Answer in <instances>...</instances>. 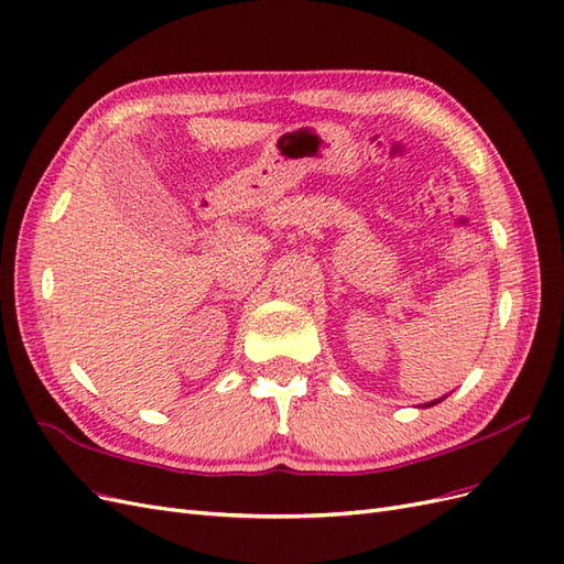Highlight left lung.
<instances>
[{
  "label": "left lung",
  "instance_id": "1",
  "mask_svg": "<svg viewBox=\"0 0 564 564\" xmlns=\"http://www.w3.org/2000/svg\"><path fill=\"white\" fill-rule=\"evenodd\" d=\"M437 402H440V400H435V402H429V404H425V406H433V404H437Z\"/></svg>",
  "mask_w": 564,
  "mask_h": 564
}]
</instances>
